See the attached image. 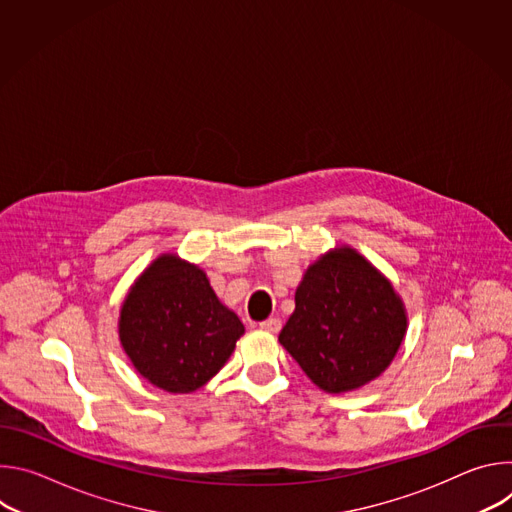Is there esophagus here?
Listing matches in <instances>:
<instances>
[{"instance_id":"1","label":"esophagus","mask_w":512,"mask_h":512,"mask_svg":"<svg viewBox=\"0 0 512 512\" xmlns=\"http://www.w3.org/2000/svg\"><path fill=\"white\" fill-rule=\"evenodd\" d=\"M259 326H261V330H265V332L277 334V332L281 330V320H279V318H267V320H263Z\"/></svg>"}]
</instances>
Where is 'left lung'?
<instances>
[{
    "label": "left lung",
    "instance_id": "1",
    "mask_svg": "<svg viewBox=\"0 0 512 512\" xmlns=\"http://www.w3.org/2000/svg\"><path fill=\"white\" fill-rule=\"evenodd\" d=\"M405 332L393 285L354 249L338 247L308 267L279 342L314 385L346 393L385 373Z\"/></svg>",
    "mask_w": 512,
    "mask_h": 512
}]
</instances>
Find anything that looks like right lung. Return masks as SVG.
<instances>
[{
	"mask_svg": "<svg viewBox=\"0 0 512 512\" xmlns=\"http://www.w3.org/2000/svg\"><path fill=\"white\" fill-rule=\"evenodd\" d=\"M243 334V322L216 298L206 273L172 253L137 277L119 316V340L135 371L168 393L208 383Z\"/></svg>",
	"mask_w": 512,
	"mask_h": 512,
	"instance_id": "obj_1",
	"label": "right lung"
}]
</instances>
